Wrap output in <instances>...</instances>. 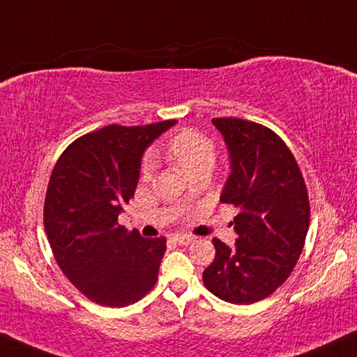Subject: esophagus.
I'll return each mask as SVG.
<instances>
[{
  "label": "esophagus",
  "instance_id": "1",
  "mask_svg": "<svg viewBox=\"0 0 357 357\" xmlns=\"http://www.w3.org/2000/svg\"><path fill=\"white\" fill-rule=\"evenodd\" d=\"M174 240L177 241L178 245L187 246V245H190L192 241H195V236H192V235H175Z\"/></svg>",
  "mask_w": 357,
  "mask_h": 357
}]
</instances>
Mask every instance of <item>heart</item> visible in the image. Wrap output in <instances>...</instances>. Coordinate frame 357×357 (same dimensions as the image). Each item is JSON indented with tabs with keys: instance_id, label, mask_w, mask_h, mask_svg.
Wrapping results in <instances>:
<instances>
[{
	"instance_id": "1",
	"label": "heart",
	"mask_w": 357,
	"mask_h": 357,
	"mask_svg": "<svg viewBox=\"0 0 357 357\" xmlns=\"http://www.w3.org/2000/svg\"><path fill=\"white\" fill-rule=\"evenodd\" d=\"M167 152L187 174L195 169H200V167H210L212 169L215 164L213 142L195 130L178 132L169 142ZM151 170L152 160L147 158L142 165V174L151 175Z\"/></svg>"
}]
</instances>
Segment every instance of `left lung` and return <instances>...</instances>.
Masks as SVG:
<instances>
[{"label": "left lung", "instance_id": "1", "mask_svg": "<svg viewBox=\"0 0 357 357\" xmlns=\"http://www.w3.org/2000/svg\"><path fill=\"white\" fill-rule=\"evenodd\" d=\"M212 124L230 155L220 202L238 208V238L231 248L213 238L204 284L220 300L252 305L283 284L300 258L310 227L306 183L291 151L268 127L236 117Z\"/></svg>", "mask_w": 357, "mask_h": 357}]
</instances>
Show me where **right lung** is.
Returning a JSON list of instances; mask_svg holds the SVG:
<instances>
[{"label": "right lung", "instance_id": "1", "mask_svg": "<svg viewBox=\"0 0 357 357\" xmlns=\"http://www.w3.org/2000/svg\"><path fill=\"white\" fill-rule=\"evenodd\" d=\"M175 124L107 126L74 140L52 169L44 230L68 280L100 306H129L155 284L165 238L127 231L117 218L134 197L144 152Z\"/></svg>", "mask_w": 357, "mask_h": 357}]
</instances>
